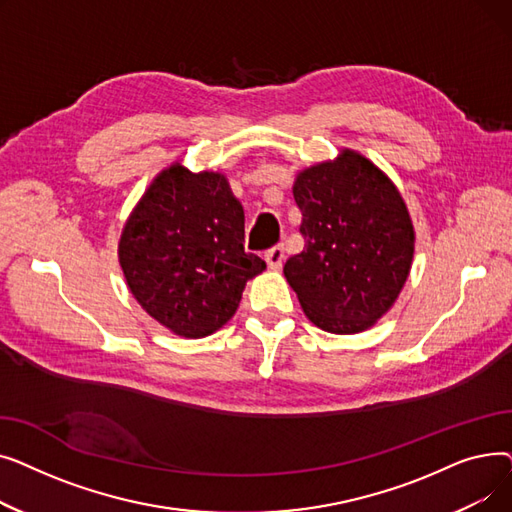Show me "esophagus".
<instances>
[{"mask_svg":"<svg viewBox=\"0 0 512 512\" xmlns=\"http://www.w3.org/2000/svg\"><path fill=\"white\" fill-rule=\"evenodd\" d=\"M263 259H265L267 267H272V270H280L282 261H284V249H282L280 245H276V247H272V249H267L265 255H263Z\"/></svg>","mask_w":512,"mask_h":512,"instance_id":"1","label":"esophagus"}]
</instances>
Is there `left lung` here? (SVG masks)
<instances>
[{"label":"left lung","instance_id":"8db88e82","mask_svg":"<svg viewBox=\"0 0 512 512\" xmlns=\"http://www.w3.org/2000/svg\"><path fill=\"white\" fill-rule=\"evenodd\" d=\"M305 247L284 263L305 315L321 330L371 328L407 282L415 234L405 201L369 159L344 151L292 186Z\"/></svg>","mask_w":512,"mask_h":512}]
</instances>
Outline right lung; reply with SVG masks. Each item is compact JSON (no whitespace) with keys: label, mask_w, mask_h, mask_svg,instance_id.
<instances>
[{"label":"right lung","mask_w":512,"mask_h":512,"mask_svg":"<svg viewBox=\"0 0 512 512\" xmlns=\"http://www.w3.org/2000/svg\"><path fill=\"white\" fill-rule=\"evenodd\" d=\"M120 265L139 305L178 336H209L234 315L265 261L245 251V211L222 174L174 164L134 207Z\"/></svg>","instance_id":"right-lung-1"}]
</instances>
